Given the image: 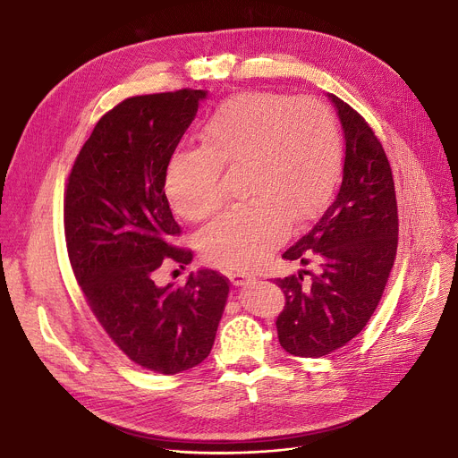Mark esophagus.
I'll return each mask as SVG.
<instances>
[{"mask_svg":"<svg viewBox=\"0 0 458 458\" xmlns=\"http://www.w3.org/2000/svg\"><path fill=\"white\" fill-rule=\"evenodd\" d=\"M230 281L235 286H242V284H250L256 281V277L248 276V274H241V272H230Z\"/></svg>","mask_w":458,"mask_h":458,"instance_id":"34e87169","label":"esophagus"}]
</instances>
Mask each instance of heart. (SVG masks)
Instances as JSON below:
<instances>
[{"label":"heart","mask_w":458,"mask_h":458,"mask_svg":"<svg viewBox=\"0 0 458 458\" xmlns=\"http://www.w3.org/2000/svg\"><path fill=\"white\" fill-rule=\"evenodd\" d=\"M200 146L175 151L165 165V195L197 221L223 202V168L242 165L250 195L199 237L202 256L221 267L250 268L277 246L288 219H314L336 188L344 140L336 114L314 98L244 91L223 100L202 123Z\"/></svg>","instance_id":"obj_1"}]
</instances>
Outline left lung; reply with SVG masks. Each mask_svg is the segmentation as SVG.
Masks as SVG:
<instances>
[{"label": "left lung", "mask_w": 458, "mask_h": 458, "mask_svg": "<svg viewBox=\"0 0 458 458\" xmlns=\"http://www.w3.org/2000/svg\"><path fill=\"white\" fill-rule=\"evenodd\" d=\"M328 98L345 135L344 181L335 202L283 254L318 270L276 279L286 301L277 338L301 358L330 354L360 335L382 300L398 248L394 181L382 142L347 102Z\"/></svg>", "instance_id": "obj_1"}]
</instances>
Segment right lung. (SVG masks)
<instances>
[{
	"label": "right lung",
	"instance_id": "add662e5",
	"mask_svg": "<svg viewBox=\"0 0 458 458\" xmlns=\"http://www.w3.org/2000/svg\"><path fill=\"white\" fill-rule=\"evenodd\" d=\"M202 89L122 100L81 146L64 193L69 263L97 321L137 365L177 374L212 351L230 281L199 270L182 286H157L153 274L191 250L164 191L165 165L195 118Z\"/></svg>",
	"mask_w": 458,
	"mask_h": 458
}]
</instances>
